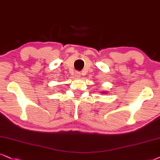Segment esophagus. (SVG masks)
Wrapping results in <instances>:
<instances>
[{
    "instance_id": "1",
    "label": "esophagus",
    "mask_w": 160,
    "mask_h": 160,
    "mask_svg": "<svg viewBox=\"0 0 160 160\" xmlns=\"http://www.w3.org/2000/svg\"><path fill=\"white\" fill-rule=\"evenodd\" d=\"M80 76H81V73H80V72H76V77H77V78H79Z\"/></svg>"
}]
</instances>
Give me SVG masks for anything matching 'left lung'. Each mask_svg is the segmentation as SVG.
Here are the masks:
<instances>
[{"instance_id": "1", "label": "left lung", "mask_w": 160, "mask_h": 160, "mask_svg": "<svg viewBox=\"0 0 160 160\" xmlns=\"http://www.w3.org/2000/svg\"><path fill=\"white\" fill-rule=\"evenodd\" d=\"M105 92H104H104H101V93H102V94H104V93H105Z\"/></svg>"}]
</instances>
